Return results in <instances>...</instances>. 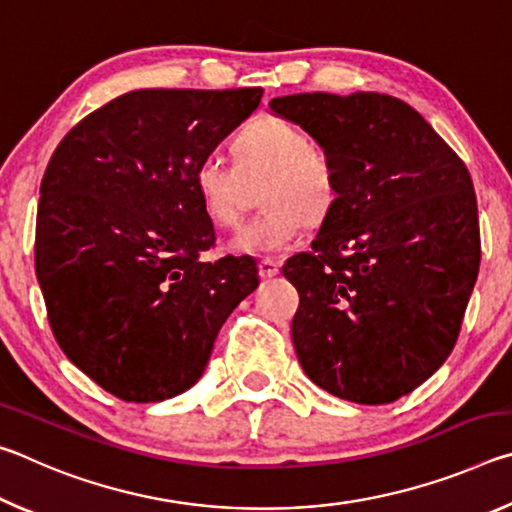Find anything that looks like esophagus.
<instances>
[{
	"label": "esophagus",
	"mask_w": 512,
	"mask_h": 512,
	"mask_svg": "<svg viewBox=\"0 0 512 512\" xmlns=\"http://www.w3.org/2000/svg\"><path fill=\"white\" fill-rule=\"evenodd\" d=\"M277 273H280V262H275V259H271V257H264L262 262H259V275H262L264 280H268V277H275Z\"/></svg>",
	"instance_id": "1"
}]
</instances>
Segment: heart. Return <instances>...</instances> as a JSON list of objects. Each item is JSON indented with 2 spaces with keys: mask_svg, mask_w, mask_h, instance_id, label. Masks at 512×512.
Wrapping results in <instances>:
<instances>
[{
  "mask_svg": "<svg viewBox=\"0 0 512 512\" xmlns=\"http://www.w3.org/2000/svg\"><path fill=\"white\" fill-rule=\"evenodd\" d=\"M235 164L205 158L192 183L214 228L228 230L259 190L264 212L230 239V253L273 255L296 244L309 223L325 221L341 196V171L327 146L291 121L262 115L241 128L230 146Z\"/></svg>",
  "mask_w": 512,
  "mask_h": 512,
  "instance_id": "1",
  "label": "heart"
}]
</instances>
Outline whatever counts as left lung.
<instances>
[{"mask_svg":"<svg viewBox=\"0 0 512 512\" xmlns=\"http://www.w3.org/2000/svg\"><path fill=\"white\" fill-rule=\"evenodd\" d=\"M334 155L341 196L282 273L302 370L357 404H391L452 354L481 264L465 162L404 101L305 92L271 101Z\"/></svg>","mask_w":512,"mask_h":512,"instance_id":"left-lung-1","label":"left lung"}]
</instances>
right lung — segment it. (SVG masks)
Returning a JSON list of instances; mask_svg holds the SVG:
<instances>
[{
    "instance_id": "obj_1",
    "label": "right lung",
    "mask_w": 512,
    "mask_h": 512,
    "mask_svg": "<svg viewBox=\"0 0 512 512\" xmlns=\"http://www.w3.org/2000/svg\"><path fill=\"white\" fill-rule=\"evenodd\" d=\"M262 94L126 92L51 155L36 219L49 327L65 357L119 400L192 388L225 318L257 289L253 257L201 259L216 235L192 176Z\"/></svg>"
}]
</instances>
